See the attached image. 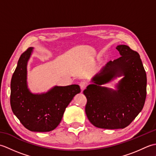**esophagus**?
Returning <instances> with one entry per match:
<instances>
[{"instance_id": "34e87169", "label": "esophagus", "mask_w": 156, "mask_h": 156, "mask_svg": "<svg viewBox=\"0 0 156 156\" xmlns=\"http://www.w3.org/2000/svg\"><path fill=\"white\" fill-rule=\"evenodd\" d=\"M79 85H80L81 90H84V89L86 88V87H87V82H84V81H81L80 82V84H79Z\"/></svg>"}]
</instances>
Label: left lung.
Returning a JSON list of instances; mask_svg holds the SVG:
<instances>
[{
  "instance_id": "left-lung-1",
  "label": "left lung",
  "mask_w": 156,
  "mask_h": 156,
  "mask_svg": "<svg viewBox=\"0 0 156 156\" xmlns=\"http://www.w3.org/2000/svg\"><path fill=\"white\" fill-rule=\"evenodd\" d=\"M121 57L108 62L92 78L94 84L83 91L87 98L85 112L88 120L98 128L123 129L143 108L146 98L147 77L140 56L127 45H118ZM125 77L117 91L100 85L117 76Z\"/></svg>"
}]
</instances>
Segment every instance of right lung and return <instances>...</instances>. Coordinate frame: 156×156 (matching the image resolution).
<instances>
[{
	"label": "right lung",
	"instance_id": "1",
	"mask_svg": "<svg viewBox=\"0 0 156 156\" xmlns=\"http://www.w3.org/2000/svg\"><path fill=\"white\" fill-rule=\"evenodd\" d=\"M33 50L29 48L21 54L11 82L10 102L13 113L31 131L48 132L60 122L74 96L80 92L77 84L55 87L41 94L31 93L27 87V64Z\"/></svg>",
	"mask_w": 156,
	"mask_h": 156
}]
</instances>
